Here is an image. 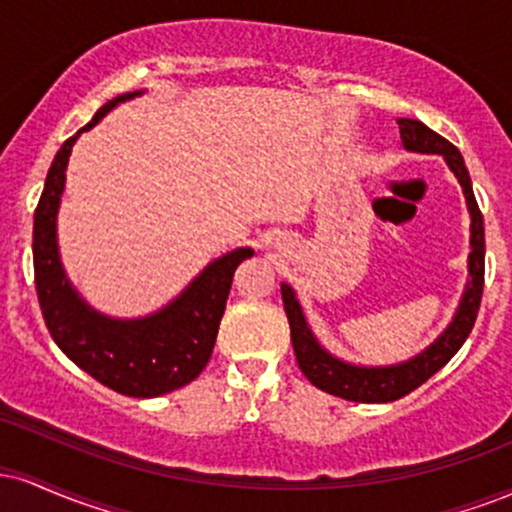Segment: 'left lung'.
<instances>
[{
  "mask_svg": "<svg viewBox=\"0 0 512 512\" xmlns=\"http://www.w3.org/2000/svg\"><path fill=\"white\" fill-rule=\"evenodd\" d=\"M399 122V132H402L404 149L419 151V154H440L445 156L452 173L460 180L464 197H467L469 214H472V252H469V284L464 289V296L452 317L450 327L440 337L421 351L419 356L411 358L407 363L387 368H361L351 366V363L339 361L327 354L317 339L310 332L308 322H305L301 305H298L293 289L289 284H281V298H284V310L291 325V342L296 351L298 368L303 370L305 378L313 383L317 390L327 392V395L349 399V402H395V399L409 395L416 387H421L438 373L452 356L460 351V346L467 342L469 332H472L474 322H477L481 293H484V216H481L477 197H474L472 180H469L467 166L457 146H452L448 139L440 137L431 127H426L419 120H407L402 117Z\"/></svg>",
  "mask_w": 512,
  "mask_h": 512,
  "instance_id": "8db88e82",
  "label": "left lung"
}]
</instances>
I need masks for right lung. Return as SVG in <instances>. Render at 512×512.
Instances as JSON below:
<instances>
[{
    "label": "right lung",
    "mask_w": 512,
    "mask_h": 512,
    "mask_svg": "<svg viewBox=\"0 0 512 512\" xmlns=\"http://www.w3.org/2000/svg\"><path fill=\"white\" fill-rule=\"evenodd\" d=\"M125 98L129 93L105 103L84 129L62 144L52 161L33 216L35 293L50 337L76 366L120 395L158 397L192 383L209 363L233 272L252 257V250L238 248L211 262L173 303L142 320H110L76 296L62 272L55 238L64 170L76 137Z\"/></svg>",
    "instance_id": "1"
}]
</instances>
